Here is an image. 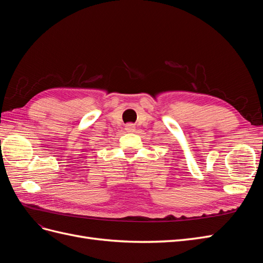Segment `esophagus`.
<instances>
[{"instance_id": "1", "label": "esophagus", "mask_w": 263, "mask_h": 263, "mask_svg": "<svg viewBox=\"0 0 263 263\" xmlns=\"http://www.w3.org/2000/svg\"><path fill=\"white\" fill-rule=\"evenodd\" d=\"M125 129H126V132H128V133H134L135 130H136V127H135V124L129 123V124H127L125 126Z\"/></svg>"}]
</instances>
